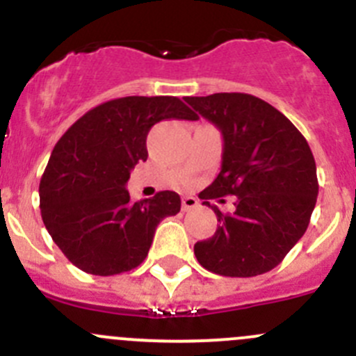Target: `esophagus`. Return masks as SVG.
<instances>
[{
  "mask_svg": "<svg viewBox=\"0 0 356 356\" xmlns=\"http://www.w3.org/2000/svg\"><path fill=\"white\" fill-rule=\"evenodd\" d=\"M196 207H198V200L196 198H193V196H184L182 198V211H189Z\"/></svg>",
  "mask_w": 356,
  "mask_h": 356,
  "instance_id": "obj_1",
  "label": "esophagus"
}]
</instances>
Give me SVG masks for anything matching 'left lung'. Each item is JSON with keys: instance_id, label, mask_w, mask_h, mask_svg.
<instances>
[{"instance_id": "left-lung-1", "label": "left lung", "mask_w": 356, "mask_h": 356, "mask_svg": "<svg viewBox=\"0 0 356 356\" xmlns=\"http://www.w3.org/2000/svg\"><path fill=\"white\" fill-rule=\"evenodd\" d=\"M184 99L224 138L220 174L200 198L236 196L232 213L211 207L220 224L211 238L196 243V258L218 275L265 274L310 224L318 195L310 146L289 118L257 96L215 92Z\"/></svg>"}]
</instances>
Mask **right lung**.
Here are the masks:
<instances>
[{"instance_id":"right-lung-1","label":"right lung","mask_w":356,"mask_h":356,"mask_svg":"<svg viewBox=\"0 0 356 356\" xmlns=\"http://www.w3.org/2000/svg\"><path fill=\"white\" fill-rule=\"evenodd\" d=\"M167 118L198 115L175 96H125L82 115L53 148L39 184L41 217L68 260L92 275H115L143 264L156 225L177 215L181 198L160 191L132 203L131 170L146 161V138Z\"/></svg>"}]
</instances>
